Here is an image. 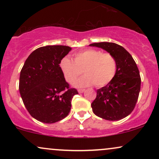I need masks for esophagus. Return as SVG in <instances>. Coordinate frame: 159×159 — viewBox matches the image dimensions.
<instances>
[{"label": "esophagus", "instance_id": "esophagus-1", "mask_svg": "<svg viewBox=\"0 0 159 159\" xmlns=\"http://www.w3.org/2000/svg\"><path fill=\"white\" fill-rule=\"evenodd\" d=\"M78 91L79 93H84V89H78Z\"/></svg>", "mask_w": 159, "mask_h": 159}]
</instances>
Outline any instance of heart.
<instances>
[{
    "instance_id": "obj_1",
    "label": "heart",
    "mask_w": 159,
    "mask_h": 159,
    "mask_svg": "<svg viewBox=\"0 0 159 159\" xmlns=\"http://www.w3.org/2000/svg\"><path fill=\"white\" fill-rule=\"evenodd\" d=\"M60 67L65 80L72 84L84 72L82 77L75 81L77 87H87L95 84L97 87H105L114 79L116 72V61L109 53L96 49H86L76 53L74 61L63 57Z\"/></svg>"
}]
</instances>
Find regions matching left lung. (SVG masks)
Returning a JSON list of instances; mask_svg holds the SVG:
<instances>
[{
  "label": "left lung",
  "instance_id": "1",
  "mask_svg": "<svg viewBox=\"0 0 159 159\" xmlns=\"http://www.w3.org/2000/svg\"><path fill=\"white\" fill-rule=\"evenodd\" d=\"M101 48L114 57L116 72L108 84L97 90L91 104L96 116L107 120H120L134 110L140 90V72L135 61L121 45L114 43H96L90 45Z\"/></svg>",
  "mask_w": 159,
  "mask_h": 159
}]
</instances>
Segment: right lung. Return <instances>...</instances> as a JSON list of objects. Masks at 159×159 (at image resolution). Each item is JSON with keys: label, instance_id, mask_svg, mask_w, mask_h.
Wrapping results in <instances>:
<instances>
[{"label": "right lung", "instance_id": "add662e5", "mask_svg": "<svg viewBox=\"0 0 159 159\" xmlns=\"http://www.w3.org/2000/svg\"><path fill=\"white\" fill-rule=\"evenodd\" d=\"M66 45H47L36 49L25 61L19 78L24 105L34 119L54 123L64 119L71 102L78 94L66 81L60 63L71 51Z\"/></svg>", "mask_w": 159, "mask_h": 159}]
</instances>
